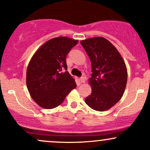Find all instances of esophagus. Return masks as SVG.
Wrapping results in <instances>:
<instances>
[{
    "label": "esophagus",
    "mask_w": 150,
    "mask_h": 150,
    "mask_svg": "<svg viewBox=\"0 0 150 150\" xmlns=\"http://www.w3.org/2000/svg\"><path fill=\"white\" fill-rule=\"evenodd\" d=\"M80 83H85V77H80Z\"/></svg>",
    "instance_id": "34e87169"
}]
</instances>
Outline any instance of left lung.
I'll return each mask as SVG.
<instances>
[{
  "label": "left lung",
  "instance_id": "8db88e82",
  "mask_svg": "<svg viewBox=\"0 0 150 150\" xmlns=\"http://www.w3.org/2000/svg\"><path fill=\"white\" fill-rule=\"evenodd\" d=\"M80 44L92 65V94L85 103L95 111H106L123 97L128 79L126 65L116 48L104 37L89 38Z\"/></svg>",
  "mask_w": 150,
  "mask_h": 150
}]
</instances>
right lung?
I'll use <instances>...</instances> for the list:
<instances>
[{"mask_svg":"<svg viewBox=\"0 0 150 150\" xmlns=\"http://www.w3.org/2000/svg\"><path fill=\"white\" fill-rule=\"evenodd\" d=\"M78 43L67 37L53 38L42 44L31 58L26 82L30 96L41 107H57L77 87L67 70L66 56Z\"/></svg>","mask_w":150,"mask_h":150,"instance_id":"add662e5","label":"right lung"}]
</instances>
